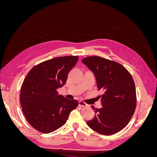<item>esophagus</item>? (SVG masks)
Masks as SVG:
<instances>
[{
  "label": "esophagus",
  "mask_w": 157,
  "mask_h": 157,
  "mask_svg": "<svg viewBox=\"0 0 157 157\" xmlns=\"http://www.w3.org/2000/svg\"><path fill=\"white\" fill-rule=\"evenodd\" d=\"M78 104H79V106H80V107H87L88 106L87 104L82 101H80Z\"/></svg>",
  "instance_id": "1"
}]
</instances>
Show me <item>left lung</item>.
<instances>
[{
	"mask_svg": "<svg viewBox=\"0 0 157 157\" xmlns=\"http://www.w3.org/2000/svg\"><path fill=\"white\" fill-rule=\"evenodd\" d=\"M96 76L98 90H101L102 107L92 108L95 117L88 126L102 135L109 136L122 130L130 122L136 107V86L131 74L116 61L99 56L82 60Z\"/></svg>",
	"mask_w": 157,
	"mask_h": 157,
	"instance_id": "1",
	"label": "left lung"
}]
</instances>
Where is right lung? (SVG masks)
I'll use <instances>...</instances> for the list:
<instances>
[{
  "mask_svg": "<svg viewBox=\"0 0 157 157\" xmlns=\"http://www.w3.org/2000/svg\"><path fill=\"white\" fill-rule=\"evenodd\" d=\"M78 57H58L34 66L22 84L20 103L30 125L44 134L63 126L78 102L59 94L58 88L67 81V75Z\"/></svg>",
  "mask_w": 157,
  "mask_h": 157,
  "instance_id": "add662e5",
  "label": "right lung"
}]
</instances>
